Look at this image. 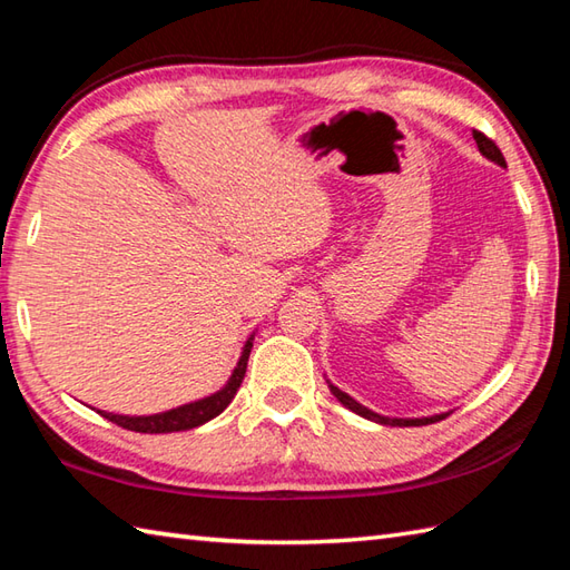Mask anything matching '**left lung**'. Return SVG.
Returning a JSON list of instances; mask_svg holds the SVG:
<instances>
[{
  "instance_id": "left-lung-1",
  "label": "left lung",
  "mask_w": 570,
  "mask_h": 570,
  "mask_svg": "<svg viewBox=\"0 0 570 570\" xmlns=\"http://www.w3.org/2000/svg\"><path fill=\"white\" fill-rule=\"evenodd\" d=\"M472 137H475V141H478V149H480V154H482V156H488L490 161H494L498 166H504V168H507V161H504L502 151L498 149V144H494L490 137H485V135H482V131H478V129L472 131ZM328 386H331L333 396H335L337 402H341L343 406H347L350 411H355L357 416H365V419H370V421H374V423H382V426H426V423H435V421H441V419H445V416H448V414H435V416H423V419H390V416L374 414V411H370L367 406L357 404L353 396L345 394L343 390H337L335 384H331V382H328Z\"/></svg>"
}]
</instances>
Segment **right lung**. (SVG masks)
Instances as JSON below:
<instances>
[{"label":"right lung","instance_id":"right-lung-1","mask_svg":"<svg viewBox=\"0 0 570 570\" xmlns=\"http://www.w3.org/2000/svg\"><path fill=\"white\" fill-rule=\"evenodd\" d=\"M252 341H254V335H249V341L245 343V347H242V357L237 362V367L233 374H229V380L220 392L198 399V402L164 411V414H154V416H122V414H107V411H98V414H102L107 421L117 423V426H122L127 431H137V433H174V431H188V429L203 426L205 421H210L217 414H223L227 404L235 399L242 380H245L247 360L252 353Z\"/></svg>","mask_w":570,"mask_h":570}]
</instances>
